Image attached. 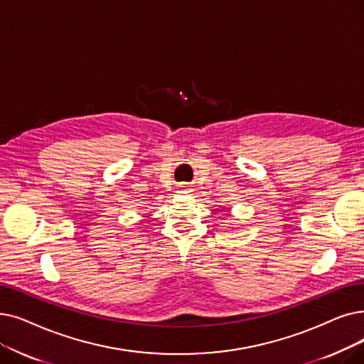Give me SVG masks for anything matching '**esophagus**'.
Here are the masks:
<instances>
[{
  "instance_id": "esophagus-1",
  "label": "esophagus",
  "mask_w": 364,
  "mask_h": 364,
  "mask_svg": "<svg viewBox=\"0 0 364 364\" xmlns=\"http://www.w3.org/2000/svg\"><path fill=\"white\" fill-rule=\"evenodd\" d=\"M178 192L180 193H191L192 188H191V186H187V184H180L178 186Z\"/></svg>"
}]
</instances>
